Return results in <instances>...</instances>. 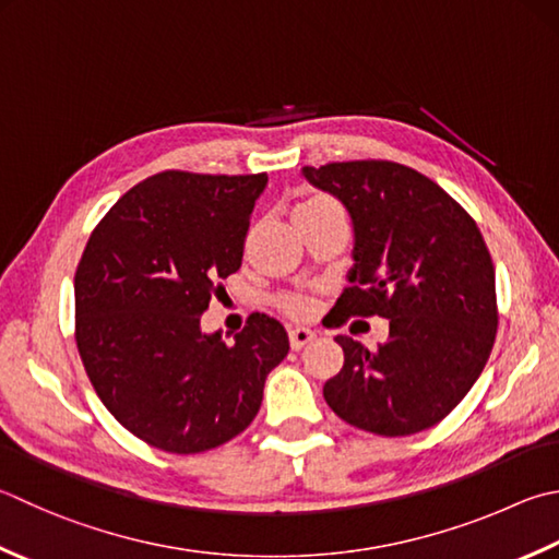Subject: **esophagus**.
<instances>
[{"instance_id": "esophagus-1", "label": "esophagus", "mask_w": 559, "mask_h": 559, "mask_svg": "<svg viewBox=\"0 0 559 559\" xmlns=\"http://www.w3.org/2000/svg\"><path fill=\"white\" fill-rule=\"evenodd\" d=\"M316 338V333L311 329H304V325H297V329H289V343L294 350H301L304 345L311 343Z\"/></svg>"}]
</instances>
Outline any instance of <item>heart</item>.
Returning <instances> with one entry per match:
<instances>
[{
	"label": "heart",
	"mask_w": 559,
	"mask_h": 559,
	"mask_svg": "<svg viewBox=\"0 0 559 559\" xmlns=\"http://www.w3.org/2000/svg\"><path fill=\"white\" fill-rule=\"evenodd\" d=\"M284 309L294 316H307L309 313V301L307 299H289L284 304Z\"/></svg>",
	"instance_id": "obj_1"
}]
</instances>
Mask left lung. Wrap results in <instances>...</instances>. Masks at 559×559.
I'll use <instances>...</instances> for the list:
<instances>
[{
	"mask_svg": "<svg viewBox=\"0 0 559 559\" xmlns=\"http://www.w3.org/2000/svg\"><path fill=\"white\" fill-rule=\"evenodd\" d=\"M353 224V267L335 311L389 319L377 350L347 335L323 396L347 424L411 436L443 420L477 382L497 338V289L475 221L426 175L386 160L301 167Z\"/></svg>",
	"mask_w": 559,
	"mask_h": 559,
	"instance_id": "obj_1",
	"label": "left lung"
}]
</instances>
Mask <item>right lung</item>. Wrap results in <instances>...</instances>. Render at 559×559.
I'll list each match as a JSON object with an SVG mask.
<instances>
[{
  "mask_svg": "<svg viewBox=\"0 0 559 559\" xmlns=\"http://www.w3.org/2000/svg\"><path fill=\"white\" fill-rule=\"evenodd\" d=\"M267 175L167 170L129 189L92 230L75 272V338L94 392L145 443L194 455L250 426L284 325L252 313L221 338L202 313L240 267Z\"/></svg>",
  "mask_w": 559,
  "mask_h": 559,
  "instance_id": "obj_1",
  "label": "right lung"
}]
</instances>
